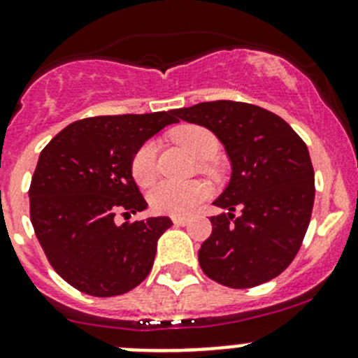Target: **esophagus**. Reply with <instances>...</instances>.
<instances>
[{"mask_svg": "<svg viewBox=\"0 0 358 358\" xmlns=\"http://www.w3.org/2000/svg\"><path fill=\"white\" fill-rule=\"evenodd\" d=\"M173 223L178 227H185L189 225V218H185V216H173Z\"/></svg>", "mask_w": 358, "mask_h": 358, "instance_id": "esophagus-1", "label": "esophagus"}]
</instances>
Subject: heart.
<instances>
[{
  "mask_svg": "<svg viewBox=\"0 0 358 358\" xmlns=\"http://www.w3.org/2000/svg\"><path fill=\"white\" fill-rule=\"evenodd\" d=\"M171 138L189 150L197 161H209L218 154L220 142L215 133L204 126L183 124L171 131ZM157 143L154 140L142 143L131 159V175L135 182L142 187H149L156 180ZM209 190L204 183L189 182H161L150 190V206L159 213L183 216L189 215L197 204L208 197Z\"/></svg>",
  "mask_w": 358,
  "mask_h": 358,
  "instance_id": "heart-1",
  "label": "heart"
}]
</instances>
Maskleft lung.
<instances>
[{
    "label": "left lung",
    "mask_w": 358,
    "mask_h": 358,
    "mask_svg": "<svg viewBox=\"0 0 358 358\" xmlns=\"http://www.w3.org/2000/svg\"><path fill=\"white\" fill-rule=\"evenodd\" d=\"M225 147L232 173L213 204V232L199 249L202 272L234 289L259 286L289 266L303 243L315 197L305 142L273 112L230 100L175 109ZM241 215L235 218L233 211Z\"/></svg>",
    "instance_id": "left-lung-1"
}]
</instances>
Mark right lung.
I'll return each instance as SVG.
<instances>
[{
  "label": "right lung",
  "mask_w": 358,
  "mask_h": 358,
  "mask_svg": "<svg viewBox=\"0 0 358 358\" xmlns=\"http://www.w3.org/2000/svg\"><path fill=\"white\" fill-rule=\"evenodd\" d=\"M175 122L173 110L81 119L41 150L29 189L31 222L50 265L72 287L109 298L149 275L173 222L149 216L117 225L114 216L147 209L133 154Z\"/></svg>",
  "instance_id": "right-lung-1"
}]
</instances>
